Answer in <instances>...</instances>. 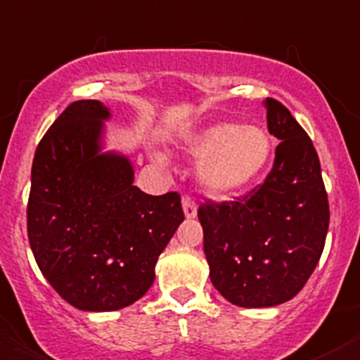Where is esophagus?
I'll list each match as a JSON object with an SVG mask.
<instances>
[{
    "label": "esophagus",
    "mask_w": 360,
    "mask_h": 360,
    "mask_svg": "<svg viewBox=\"0 0 360 360\" xmlns=\"http://www.w3.org/2000/svg\"><path fill=\"white\" fill-rule=\"evenodd\" d=\"M182 205H184V213H186L187 218H195L196 217V202L193 200L189 195L182 196Z\"/></svg>",
    "instance_id": "esophagus-1"
}]
</instances>
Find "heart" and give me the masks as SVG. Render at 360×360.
I'll list each match as a JSON object with an SVG mask.
<instances>
[{
    "mask_svg": "<svg viewBox=\"0 0 360 360\" xmlns=\"http://www.w3.org/2000/svg\"><path fill=\"white\" fill-rule=\"evenodd\" d=\"M273 142L259 125L217 124L193 140L191 153L200 164V182L214 195H229L262 173Z\"/></svg>",
    "mask_w": 360,
    "mask_h": 360,
    "instance_id": "1",
    "label": "heart"
}]
</instances>
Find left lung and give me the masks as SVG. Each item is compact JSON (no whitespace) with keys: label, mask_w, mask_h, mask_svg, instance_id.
I'll return each mask as SVG.
<instances>
[{"label":"left lung","mask_w":360,"mask_h":360,"mask_svg":"<svg viewBox=\"0 0 360 360\" xmlns=\"http://www.w3.org/2000/svg\"><path fill=\"white\" fill-rule=\"evenodd\" d=\"M269 133L281 140L264 182L233 200L198 207L213 285L242 308L288 302L321 260L330 204L311 138L288 107L266 98Z\"/></svg>","instance_id":"obj_1"}]
</instances>
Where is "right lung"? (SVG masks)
I'll return each instance as SVG.
<instances>
[{"mask_svg": "<svg viewBox=\"0 0 360 360\" xmlns=\"http://www.w3.org/2000/svg\"><path fill=\"white\" fill-rule=\"evenodd\" d=\"M107 107L72 101L34 153L27 233L39 271L84 311H115L142 299L160 253L182 224L176 191L146 195L133 167L100 155Z\"/></svg>", "mask_w": 360, "mask_h": 360, "instance_id": "add662e5", "label": "right lung"}]
</instances>
